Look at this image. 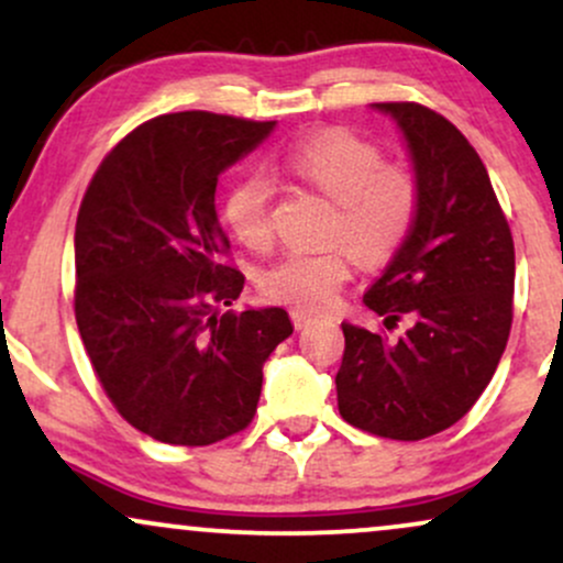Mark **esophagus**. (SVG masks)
<instances>
[{
	"mask_svg": "<svg viewBox=\"0 0 563 563\" xmlns=\"http://www.w3.org/2000/svg\"><path fill=\"white\" fill-rule=\"evenodd\" d=\"M290 320H294V325H296V328H299V331H301V328H307V325H309V322H312V320H314V314L303 312V309H294V312H290Z\"/></svg>",
	"mask_w": 563,
	"mask_h": 563,
	"instance_id": "esophagus-1",
	"label": "esophagus"
}]
</instances>
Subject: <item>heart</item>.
Here are the masks:
<instances>
[{
	"label": "heart",
	"instance_id": "heart-1",
	"mask_svg": "<svg viewBox=\"0 0 563 563\" xmlns=\"http://www.w3.org/2000/svg\"><path fill=\"white\" fill-rule=\"evenodd\" d=\"M280 169L333 200L328 241H341L363 264H378L405 241L418 211V185L410 172L384 164L373 142L344 129H328L290 145ZM273 187L260 174L243 177L224 203L232 235L245 249H267ZM349 277L341 245L325 251H290L262 277L269 299L299 309H322Z\"/></svg>",
	"mask_w": 563,
	"mask_h": 563
}]
</instances>
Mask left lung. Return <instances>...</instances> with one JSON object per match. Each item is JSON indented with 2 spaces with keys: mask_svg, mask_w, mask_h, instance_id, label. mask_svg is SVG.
<instances>
[{
  "mask_svg": "<svg viewBox=\"0 0 563 563\" xmlns=\"http://www.w3.org/2000/svg\"><path fill=\"white\" fill-rule=\"evenodd\" d=\"M371 108L402 134L418 211L363 301L407 331L341 322L335 391L346 423L416 442L461 421L495 376L514 320V238L479 153L444 115L416 102Z\"/></svg>",
  "mask_w": 563,
  "mask_h": 563,
  "instance_id": "1",
  "label": "left lung"
}]
</instances>
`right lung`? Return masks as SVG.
<instances>
[{"label":"right lung","mask_w":563,"mask_h":563,"mask_svg":"<svg viewBox=\"0 0 563 563\" xmlns=\"http://www.w3.org/2000/svg\"><path fill=\"white\" fill-rule=\"evenodd\" d=\"M275 121L169 113L126 134L76 219V325L115 410L142 434L203 448L245 429L262 367L294 333L283 307L224 312L245 277L224 264L219 174Z\"/></svg>","instance_id":"1"}]
</instances>
